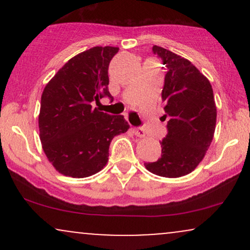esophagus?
I'll list each match as a JSON object with an SVG mask.
<instances>
[{
  "label": "esophagus",
  "mask_w": 250,
  "mask_h": 250,
  "mask_svg": "<svg viewBox=\"0 0 250 250\" xmlns=\"http://www.w3.org/2000/svg\"><path fill=\"white\" fill-rule=\"evenodd\" d=\"M133 133L139 137H146V131L143 130V128H141V127L133 128Z\"/></svg>",
  "instance_id": "obj_1"
}]
</instances>
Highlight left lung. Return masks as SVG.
Segmentation results:
<instances>
[{
	"instance_id": "left-lung-1",
	"label": "left lung",
	"mask_w": 250,
	"mask_h": 250,
	"mask_svg": "<svg viewBox=\"0 0 250 250\" xmlns=\"http://www.w3.org/2000/svg\"><path fill=\"white\" fill-rule=\"evenodd\" d=\"M153 53L167 68L162 100L167 135L162 141L161 157L145 163L150 173L163 177H181L202 161L213 141L216 105L210 82L190 61L173 51L154 45Z\"/></svg>"
}]
</instances>
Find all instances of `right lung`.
Wrapping results in <instances>:
<instances>
[{"mask_svg":"<svg viewBox=\"0 0 250 250\" xmlns=\"http://www.w3.org/2000/svg\"><path fill=\"white\" fill-rule=\"evenodd\" d=\"M117 51V47L83 51L65 63L43 90L40 139L48 160L65 176L81 179L101 170L113 137L129 129L122 115H109L91 105L111 97L108 68Z\"/></svg>","mask_w":250,"mask_h":250,"instance_id":"1","label":"right lung"}]
</instances>
